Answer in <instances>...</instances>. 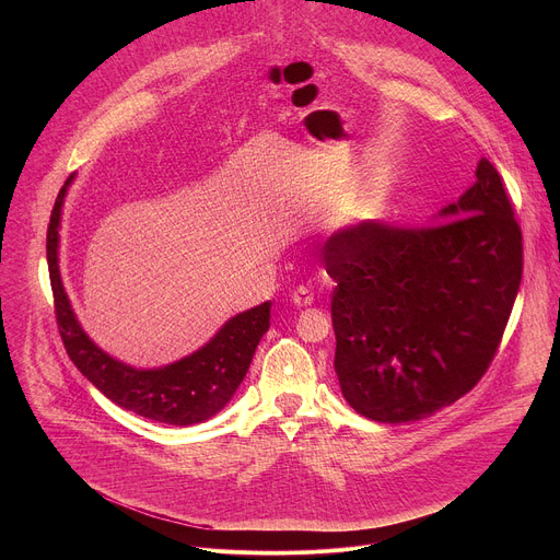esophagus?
<instances>
[{
	"mask_svg": "<svg viewBox=\"0 0 560 560\" xmlns=\"http://www.w3.org/2000/svg\"><path fill=\"white\" fill-rule=\"evenodd\" d=\"M290 301H292L296 307H305V305H312L314 294H312V290H310V288L299 285V288L290 294Z\"/></svg>",
	"mask_w": 560,
	"mask_h": 560,
	"instance_id": "34e87169",
	"label": "esophagus"
}]
</instances>
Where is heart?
Returning a JSON list of instances; mask_svg holds the SVG:
<instances>
[{
    "mask_svg": "<svg viewBox=\"0 0 560 560\" xmlns=\"http://www.w3.org/2000/svg\"><path fill=\"white\" fill-rule=\"evenodd\" d=\"M370 208H372V197L365 192V195H361V197L354 201V206H352V214L363 217V214H368V212H370Z\"/></svg>",
    "mask_w": 560,
    "mask_h": 560,
    "instance_id": "obj_1",
    "label": "heart"
}]
</instances>
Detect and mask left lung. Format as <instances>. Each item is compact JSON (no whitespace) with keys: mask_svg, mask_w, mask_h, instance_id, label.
<instances>
[{"mask_svg":"<svg viewBox=\"0 0 560 560\" xmlns=\"http://www.w3.org/2000/svg\"><path fill=\"white\" fill-rule=\"evenodd\" d=\"M434 225L365 221L322 246L337 281L335 372L346 401L378 423L452 406L490 368L523 275V236L501 175L476 184Z\"/></svg>","mask_w":560,"mask_h":560,"instance_id":"left-lung-1","label":"left lung"}]
</instances>
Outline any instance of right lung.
Segmentation results:
<instances>
[{"label": "right lung", "instance_id": "right-lung-1", "mask_svg": "<svg viewBox=\"0 0 560 560\" xmlns=\"http://www.w3.org/2000/svg\"><path fill=\"white\" fill-rule=\"evenodd\" d=\"M72 179L74 175L66 179L55 199L46 236L57 326L70 361L113 404L139 417L168 425H195L212 419L242 385L255 350L270 328V301L228 318L206 346L171 365L139 370L113 359L77 322L61 283L59 223Z\"/></svg>", "mask_w": 560, "mask_h": 560}]
</instances>
